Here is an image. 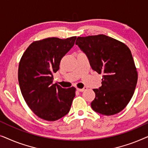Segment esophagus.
Wrapping results in <instances>:
<instances>
[{"instance_id": "34e87169", "label": "esophagus", "mask_w": 148, "mask_h": 148, "mask_svg": "<svg viewBox=\"0 0 148 148\" xmlns=\"http://www.w3.org/2000/svg\"><path fill=\"white\" fill-rule=\"evenodd\" d=\"M77 91H79V92H84L85 90H87V88H83V89H79V88H77Z\"/></svg>"}]
</instances>
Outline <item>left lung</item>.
I'll return each mask as SVG.
<instances>
[{"label": "left lung", "mask_w": 148, "mask_h": 148, "mask_svg": "<svg viewBox=\"0 0 148 148\" xmlns=\"http://www.w3.org/2000/svg\"><path fill=\"white\" fill-rule=\"evenodd\" d=\"M75 44L88 56L92 69L102 74V86L93 90L92 109L106 116L120 112L132 98L138 78L130 49L103 34L78 37Z\"/></svg>", "instance_id": "1"}]
</instances>
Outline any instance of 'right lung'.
Here are the masks:
<instances>
[{
	"label": "right lung",
	"instance_id": "obj_1",
	"mask_svg": "<svg viewBox=\"0 0 148 148\" xmlns=\"http://www.w3.org/2000/svg\"><path fill=\"white\" fill-rule=\"evenodd\" d=\"M76 36L48 38L34 41L19 61L18 80L26 104L38 117L54 121L69 112L76 88L52 84L60 60L73 46Z\"/></svg>",
	"mask_w": 148,
	"mask_h": 148
}]
</instances>
